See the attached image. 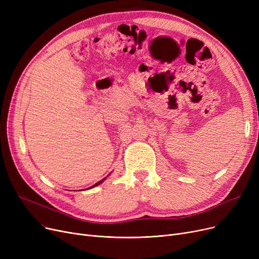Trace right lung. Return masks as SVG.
Listing matches in <instances>:
<instances>
[{
	"instance_id": "right-lung-1",
	"label": "right lung",
	"mask_w": 259,
	"mask_h": 259,
	"mask_svg": "<svg viewBox=\"0 0 259 259\" xmlns=\"http://www.w3.org/2000/svg\"><path fill=\"white\" fill-rule=\"evenodd\" d=\"M105 180H106V178H105V179H103V180H101L100 182H98L97 184H95V185H93L92 187H90V188H88V189H91V188H93V187H95V186H99V185H100V184H102V183H103V182H104Z\"/></svg>"
}]
</instances>
